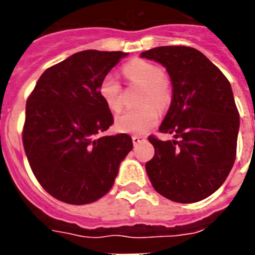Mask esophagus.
<instances>
[{
  "label": "esophagus",
  "mask_w": 255,
  "mask_h": 255,
  "mask_svg": "<svg viewBox=\"0 0 255 255\" xmlns=\"http://www.w3.org/2000/svg\"><path fill=\"white\" fill-rule=\"evenodd\" d=\"M143 141H145V137H144V136H140V135L132 136V143H133V145H139V144L143 143Z\"/></svg>",
  "instance_id": "obj_1"
}]
</instances>
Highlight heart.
Masks as SVG:
<instances>
[{
    "instance_id": "1",
    "label": "heart",
    "mask_w": 255,
    "mask_h": 255,
    "mask_svg": "<svg viewBox=\"0 0 255 255\" xmlns=\"http://www.w3.org/2000/svg\"><path fill=\"white\" fill-rule=\"evenodd\" d=\"M123 75L128 82L143 86L145 91L140 104L143 107L120 114L116 118V128L126 133H145L159 120V111H165L172 102V87L165 79L164 70L153 62L133 59L123 67ZM99 94L112 112H119L123 107L122 85L119 79L107 74L100 81Z\"/></svg>"
}]
</instances>
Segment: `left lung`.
Returning a JSON list of instances; mask_svg holds the SVG:
<instances>
[{
	"instance_id": "1",
	"label": "left lung",
	"mask_w": 255,
	"mask_h": 255,
	"mask_svg": "<svg viewBox=\"0 0 255 255\" xmlns=\"http://www.w3.org/2000/svg\"><path fill=\"white\" fill-rule=\"evenodd\" d=\"M167 69L173 98L161 133L148 137L155 156L145 164L157 193L190 204L214 193L228 177L237 153L240 114L229 81L208 58L188 46H161L141 53Z\"/></svg>"
}]
</instances>
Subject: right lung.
I'll return each instance as SVG.
<instances>
[{
  "mask_svg": "<svg viewBox=\"0 0 255 255\" xmlns=\"http://www.w3.org/2000/svg\"><path fill=\"white\" fill-rule=\"evenodd\" d=\"M127 54L86 50L42 74L26 102L22 143L42 188L59 201L85 205L111 189L132 149L127 133L102 136L114 124L100 81Z\"/></svg>",
  "mask_w": 255,
  "mask_h": 255,
  "instance_id": "add662e5",
  "label": "right lung"
}]
</instances>
